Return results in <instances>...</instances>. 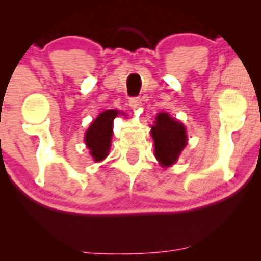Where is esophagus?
Returning <instances> with one entry per match:
<instances>
[{
	"label": "esophagus",
	"instance_id": "obj_1",
	"mask_svg": "<svg viewBox=\"0 0 261 261\" xmlns=\"http://www.w3.org/2000/svg\"><path fill=\"white\" fill-rule=\"evenodd\" d=\"M141 106H142V99H141V98H131L130 99L131 109L136 110L139 109V108H141Z\"/></svg>",
	"mask_w": 261,
	"mask_h": 261
}]
</instances>
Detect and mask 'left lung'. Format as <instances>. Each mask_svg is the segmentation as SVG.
<instances>
[{
    "label": "left lung",
    "instance_id": "obj_1",
    "mask_svg": "<svg viewBox=\"0 0 261 261\" xmlns=\"http://www.w3.org/2000/svg\"><path fill=\"white\" fill-rule=\"evenodd\" d=\"M151 135L154 141V155L161 166H173L188 143L182 122L169 116L168 113H160L151 126Z\"/></svg>",
    "mask_w": 261,
    "mask_h": 261
}]
</instances>
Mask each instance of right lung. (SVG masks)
Segmentation results:
<instances>
[{
	"label": "right lung",
	"mask_w": 261,
	"mask_h": 261,
	"mask_svg": "<svg viewBox=\"0 0 261 261\" xmlns=\"http://www.w3.org/2000/svg\"><path fill=\"white\" fill-rule=\"evenodd\" d=\"M119 110L109 109L100 113L86 131L85 141L89 153L95 162L103 161L109 153L113 137L114 119L118 116Z\"/></svg>",
	"instance_id": "right-lung-1"
}]
</instances>
